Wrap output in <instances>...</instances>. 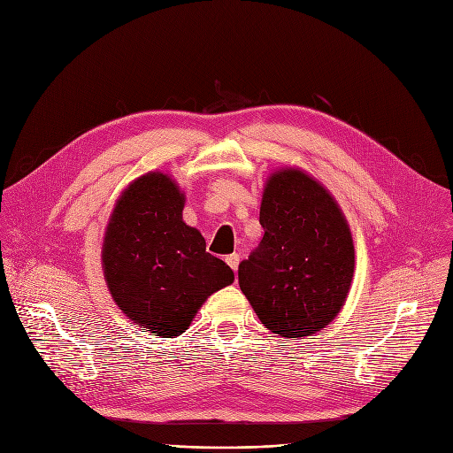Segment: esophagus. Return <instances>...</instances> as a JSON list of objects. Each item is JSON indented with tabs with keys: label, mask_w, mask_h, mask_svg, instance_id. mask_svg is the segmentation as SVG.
<instances>
[{
	"label": "esophagus",
	"mask_w": 453,
	"mask_h": 453,
	"mask_svg": "<svg viewBox=\"0 0 453 453\" xmlns=\"http://www.w3.org/2000/svg\"><path fill=\"white\" fill-rule=\"evenodd\" d=\"M226 263L229 265V268H231L233 272H236V270H239V265H241V255H239V253L227 255V257H226Z\"/></svg>",
	"instance_id": "obj_1"
}]
</instances>
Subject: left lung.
Here are the masks:
<instances>
[{
  "label": "left lung",
  "mask_w": 453,
  "mask_h": 453,
  "mask_svg": "<svg viewBox=\"0 0 453 453\" xmlns=\"http://www.w3.org/2000/svg\"><path fill=\"white\" fill-rule=\"evenodd\" d=\"M265 236L241 263L239 284L273 334L303 338L338 316L354 275L345 214L328 190L301 169H279L260 203Z\"/></svg>",
  "instance_id": "left-lung-1"
}]
</instances>
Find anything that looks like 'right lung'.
Masks as SVG:
<instances>
[{
	"label": "right lung",
	"mask_w": 453,
	"mask_h": 453,
	"mask_svg": "<svg viewBox=\"0 0 453 453\" xmlns=\"http://www.w3.org/2000/svg\"><path fill=\"white\" fill-rule=\"evenodd\" d=\"M183 205L169 174L149 173L123 190L104 234L108 290L152 336L183 334L205 299L234 280L224 260L205 251L202 233L183 222Z\"/></svg>",
	"instance_id": "right-lung-1"
}]
</instances>
